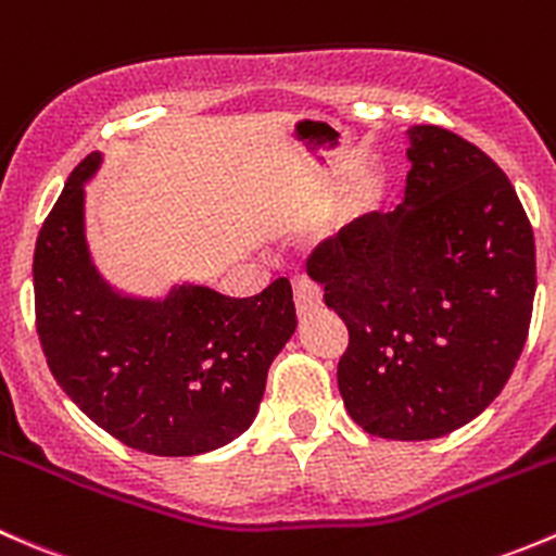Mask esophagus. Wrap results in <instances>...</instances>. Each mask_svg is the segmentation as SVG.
Returning a JSON list of instances; mask_svg holds the SVG:
<instances>
[{
  "label": "esophagus",
  "instance_id": "34e87169",
  "mask_svg": "<svg viewBox=\"0 0 556 556\" xmlns=\"http://www.w3.org/2000/svg\"><path fill=\"white\" fill-rule=\"evenodd\" d=\"M320 300H324V296H320V289L313 283L311 278L307 276L294 278V305H296V313H300V316H305V313L320 307Z\"/></svg>",
  "mask_w": 556,
  "mask_h": 556
}]
</instances>
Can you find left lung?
<instances>
[{
  "label": "left lung",
  "instance_id": "1",
  "mask_svg": "<svg viewBox=\"0 0 556 556\" xmlns=\"http://www.w3.org/2000/svg\"><path fill=\"white\" fill-rule=\"evenodd\" d=\"M409 134L404 203L320 243L307 273L348 326L337 386L371 437L439 439L484 412L528 340L535 238L508 176L439 125Z\"/></svg>",
  "mask_w": 556,
  "mask_h": 556
}]
</instances>
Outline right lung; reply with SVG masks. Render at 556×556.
Here are the masks:
<instances>
[{"label": "right lung", "instance_id": "obj_1", "mask_svg": "<svg viewBox=\"0 0 556 556\" xmlns=\"http://www.w3.org/2000/svg\"><path fill=\"white\" fill-rule=\"evenodd\" d=\"M72 170L34 249L37 334L55 382L96 426L163 457L203 455L240 437L265 396L267 369L296 329L291 283L232 300L179 286L165 300L114 294L85 245L83 185Z\"/></svg>", "mask_w": 556, "mask_h": 556}]
</instances>
